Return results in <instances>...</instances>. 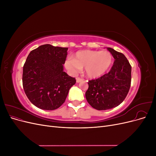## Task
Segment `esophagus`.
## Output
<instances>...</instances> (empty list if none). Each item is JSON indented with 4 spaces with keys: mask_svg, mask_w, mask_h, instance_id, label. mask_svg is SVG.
<instances>
[{
    "mask_svg": "<svg viewBox=\"0 0 156 156\" xmlns=\"http://www.w3.org/2000/svg\"><path fill=\"white\" fill-rule=\"evenodd\" d=\"M83 80V79H82V78H80V77H77L76 78L77 83H80L81 81H82Z\"/></svg>",
    "mask_w": 156,
    "mask_h": 156,
    "instance_id": "34e87169",
    "label": "esophagus"
}]
</instances>
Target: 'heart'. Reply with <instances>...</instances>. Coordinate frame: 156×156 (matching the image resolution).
<instances>
[{
    "label": "heart",
    "mask_w": 156,
    "mask_h": 156,
    "mask_svg": "<svg viewBox=\"0 0 156 156\" xmlns=\"http://www.w3.org/2000/svg\"><path fill=\"white\" fill-rule=\"evenodd\" d=\"M112 56L107 51L82 50L77 51L74 58L66 60L65 66L69 72L76 74L84 68V72L90 78H98L110 69Z\"/></svg>",
    "instance_id": "obj_1"
}]
</instances>
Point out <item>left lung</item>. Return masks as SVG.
I'll use <instances>...</instances> for the list:
<instances>
[{
	"label": "left lung",
	"mask_w": 156,
	"mask_h": 156,
	"mask_svg": "<svg viewBox=\"0 0 156 156\" xmlns=\"http://www.w3.org/2000/svg\"><path fill=\"white\" fill-rule=\"evenodd\" d=\"M107 50L115 60L109 72L96 79L90 80L85 93L88 103L93 108L104 111L119 106L131 87V66L127 58L111 48Z\"/></svg>",
	"instance_id": "1"
}]
</instances>
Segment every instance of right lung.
<instances>
[{
	"label": "right lung",
	"instance_id": "obj_1",
	"mask_svg": "<svg viewBox=\"0 0 156 156\" xmlns=\"http://www.w3.org/2000/svg\"><path fill=\"white\" fill-rule=\"evenodd\" d=\"M68 49L45 44L27 56L23 69V89L30 101L41 109L59 108L76 83L63 71Z\"/></svg>",
	"mask_w": 156,
	"mask_h": 156
}]
</instances>
